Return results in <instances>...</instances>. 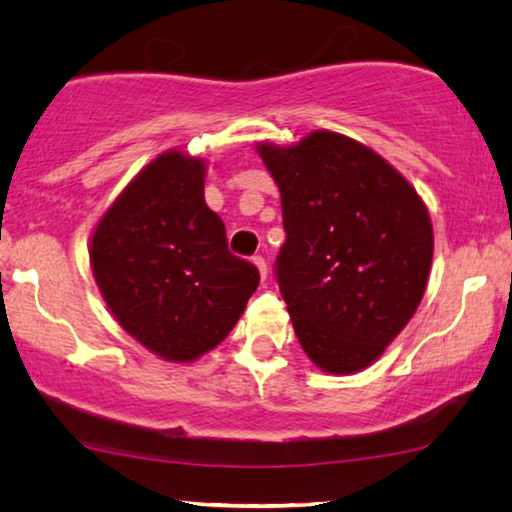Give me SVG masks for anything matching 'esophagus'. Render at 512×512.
I'll return each mask as SVG.
<instances>
[{"mask_svg":"<svg viewBox=\"0 0 512 512\" xmlns=\"http://www.w3.org/2000/svg\"><path fill=\"white\" fill-rule=\"evenodd\" d=\"M251 263L256 265V268H258V272H261V277H263V279L268 277V263H265V258H263V256H254V258H251Z\"/></svg>","mask_w":512,"mask_h":512,"instance_id":"obj_1","label":"esophagus"}]
</instances>
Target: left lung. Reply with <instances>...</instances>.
Returning a JSON list of instances; mask_svg holds the SVG:
<instances>
[{"mask_svg":"<svg viewBox=\"0 0 512 512\" xmlns=\"http://www.w3.org/2000/svg\"><path fill=\"white\" fill-rule=\"evenodd\" d=\"M256 151L282 195L275 275L298 342L326 373H359L422 303L433 258L426 205L387 160L338 132Z\"/></svg>","mask_w":512,"mask_h":512,"instance_id":"8db88e82","label":"left lung"}]
</instances>
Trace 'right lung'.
Segmentation results:
<instances>
[{
    "mask_svg": "<svg viewBox=\"0 0 512 512\" xmlns=\"http://www.w3.org/2000/svg\"><path fill=\"white\" fill-rule=\"evenodd\" d=\"M205 160L165 151L118 195L90 237V268L111 314L146 349L195 361L233 331L258 286L205 205Z\"/></svg>",
    "mask_w": 512,
    "mask_h": 512,
    "instance_id": "1",
    "label": "right lung"
}]
</instances>
